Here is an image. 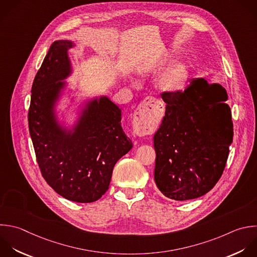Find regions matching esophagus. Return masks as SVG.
<instances>
[{
  "label": "esophagus",
  "instance_id": "34e87169",
  "mask_svg": "<svg viewBox=\"0 0 257 257\" xmlns=\"http://www.w3.org/2000/svg\"><path fill=\"white\" fill-rule=\"evenodd\" d=\"M160 101L153 97H146L135 112L134 127L138 135L146 136L153 131L152 122L157 118L159 114Z\"/></svg>",
  "mask_w": 257,
  "mask_h": 257
}]
</instances>
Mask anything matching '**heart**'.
<instances>
[{
  "label": "heart",
  "instance_id": "heart-1",
  "mask_svg": "<svg viewBox=\"0 0 257 257\" xmlns=\"http://www.w3.org/2000/svg\"><path fill=\"white\" fill-rule=\"evenodd\" d=\"M187 68L183 64H175L166 70L161 77V86L170 91H177L181 89L187 80Z\"/></svg>",
  "mask_w": 257,
  "mask_h": 257
}]
</instances>
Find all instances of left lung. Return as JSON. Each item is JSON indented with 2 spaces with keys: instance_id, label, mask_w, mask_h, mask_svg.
<instances>
[{
  "instance_id": "8db88e82",
  "label": "left lung",
  "mask_w": 257,
  "mask_h": 257,
  "mask_svg": "<svg viewBox=\"0 0 257 257\" xmlns=\"http://www.w3.org/2000/svg\"><path fill=\"white\" fill-rule=\"evenodd\" d=\"M162 98L167 105L154 136L156 185L172 200L201 197L222 176L233 140L227 92L196 78L184 90L163 92Z\"/></svg>"
}]
</instances>
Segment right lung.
<instances>
[{
    "label": "right lung",
    "instance_id": "obj_1",
    "mask_svg": "<svg viewBox=\"0 0 257 257\" xmlns=\"http://www.w3.org/2000/svg\"><path fill=\"white\" fill-rule=\"evenodd\" d=\"M68 40L53 42L31 90L29 132L47 184L63 198L91 203L109 187L116 162L133 143L121 127V110L107 96L86 102L71 130L57 120L55 104L71 74Z\"/></svg>",
    "mask_w": 257,
    "mask_h": 257
}]
</instances>
